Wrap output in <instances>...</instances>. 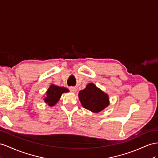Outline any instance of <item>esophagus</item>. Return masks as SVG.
Instances as JSON below:
<instances>
[{"label": "esophagus", "instance_id": "esophagus-1", "mask_svg": "<svg viewBox=\"0 0 158 158\" xmlns=\"http://www.w3.org/2000/svg\"><path fill=\"white\" fill-rule=\"evenodd\" d=\"M69 90H70L71 92H73V93H76L77 91V88L74 87H71L69 88Z\"/></svg>", "mask_w": 158, "mask_h": 158}]
</instances>
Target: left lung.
<instances>
[{
    "label": "left lung",
    "mask_w": 158,
    "mask_h": 158,
    "mask_svg": "<svg viewBox=\"0 0 158 158\" xmlns=\"http://www.w3.org/2000/svg\"><path fill=\"white\" fill-rule=\"evenodd\" d=\"M79 99L82 106L92 112L98 113L109 105V97L93 83L79 92Z\"/></svg>",
    "instance_id": "1"
}]
</instances>
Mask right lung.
Here are the masks:
<instances>
[{"instance_id": "1", "label": "right lung", "mask_w": 158, "mask_h": 158, "mask_svg": "<svg viewBox=\"0 0 158 158\" xmlns=\"http://www.w3.org/2000/svg\"><path fill=\"white\" fill-rule=\"evenodd\" d=\"M69 91L64 87H59L57 85L52 84L48 89L46 96L43 98L44 101L49 106H55L57 102L60 101L61 94L64 93H68Z\"/></svg>"}]
</instances>
